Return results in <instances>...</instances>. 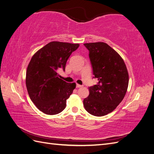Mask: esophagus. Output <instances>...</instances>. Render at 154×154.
I'll return each mask as SVG.
<instances>
[{
	"label": "esophagus",
	"mask_w": 154,
	"mask_h": 154,
	"mask_svg": "<svg viewBox=\"0 0 154 154\" xmlns=\"http://www.w3.org/2000/svg\"><path fill=\"white\" fill-rule=\"evenodd\" d=\"M83 85H80V84H76V87L77 88H80V87H82Z\"/></svg>",
	"instance_id": "obj_1"
}]
</instances>
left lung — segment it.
<instances>
[{
    "instance_id": "1",
    "label": "left lung",
    "mask_w": 154,
    "mask_h": 154,
    "mask_svg": "<svg viewBox=\"0 0 154 154\" xmlns=\"http://www.w3.org/2000/svg\"><path fill=\"white\" fill-rule=\"evenodd\" d=\"M96 85L88 87L89 95L83 100L88 113L103 116L112 112L122 101L128 85V73L121 56L104 42L84 44Z\"/></svg>"
}]
</instances>
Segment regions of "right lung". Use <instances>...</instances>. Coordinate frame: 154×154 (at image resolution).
<instances>
[{
  "label": "right lung",
  "mask_w": 154,
  "mask_h": 154,
  "mask_svg": "<svg viewBox=\"0 0 154 154\" xmlns=\"http://www.w3.org/2000/svg\"><path fill=\"white\" fill-rule=\"evenodd\" d=\"M79 45L51 42L31 58L26 71V87L30 99L42 112L54 115L66 108V100L76 88V83L59 78L58 71H65L70 55Z\"/></svg>",
  "instance_id": "1"
}]
</instances>
